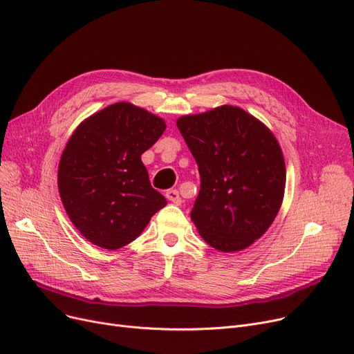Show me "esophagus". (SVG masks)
Segmentation results:
<instances>
[{
	"label": "esophagus",
	"instance_id": "1",
	"mask_svg": "<svg viewBox=\"0 0 354 354\" xmlns=\"http://www.w3.org/2000/svg\"><path fill=\"white\" fill-rule=\"evenodd\" d=\"M166 198L169 199L171 202H174L175 205H180V203H182V198L179 196V192L176 189H169V191H167L166 192Z\"/></svg>",
	"mask_w": 354,
	"mask_h": 354
}]
</instances>
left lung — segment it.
<instances>
[{
	"mask_svg": "<svg viewBox=\"0 0 354 354\" xmlns=\"http://www.w3.org/2000/svg\"><path fill=\"white\" fill-rule=\"evenodd\" d=\"M201 175L191 219L208 245L236 252L252 245L281 208L286 162L271 130L244 109L222 104L176 120Z\"/></svg>",
	"mask_w": 354,
	"mask_h": 354,
	"instance_id": "left-lung-1",
	"label": "left lung"
}]
</instances>
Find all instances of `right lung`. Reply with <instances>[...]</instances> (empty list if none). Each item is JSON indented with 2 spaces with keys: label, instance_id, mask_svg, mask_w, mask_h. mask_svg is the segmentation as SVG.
<instances>
[{
  "label": "right lung",
  "instance_id": "add662e5",
  "mask_svg": "<svg viewBox=\"0 0 354 354\" xmlns=\"http://www.w3.org/2000/svg\"><path fill=\"white\" fill-rule=\"evenodd\" d=\"M165 129L158 115L119 102L70 136L59 162V194L73 225L93 245L115 251L130 244L166 205L140 159Z\"/></svg>",
  "mask_w": 354,
  "mask_h": 354
}]
</instances>
